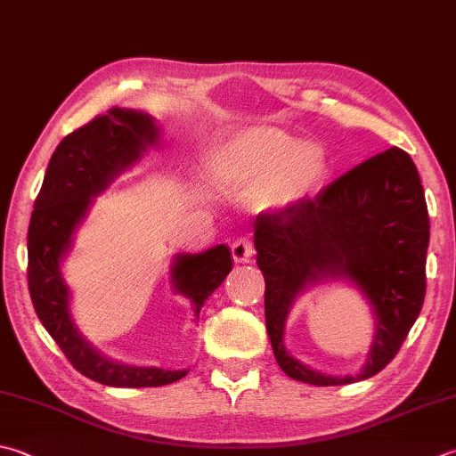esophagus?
<instances>
[{"mask_svg": "<svg viewBox=\"0 0 456 456\" xmlns=\"http://www.w3.org/2000/svg\"><path fill=\"white\" fill-rule=\"evenodd\" d=\"M252 254H254V248H252L250 238H240L234 244H232V257H234L236 264L250 262Z\"/></svg>", "mask_w": 456, "mask_h": 456, "instance_id": "esophagus-1", "label": "esophagus"}]
</instances>
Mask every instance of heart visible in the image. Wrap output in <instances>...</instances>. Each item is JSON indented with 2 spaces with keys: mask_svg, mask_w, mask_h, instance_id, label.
I'll return each instance as SVG.
<instances>
[{
  "mask_svg": "<svg viewBox=\"0 0 456 456\" xmlns=\"http://www.w3.org/2000/svg\"><path fill=\"white\" fill-rule=\"evenodd\" d=\"M210 173L220 192L248 196L257 210L281 212L320 191L330 162L315 144L272 126H250L214 151Z\"/></svg>",
  "mask_w": 456,
  "mask_h": 456,
  "instance_id": "b5f03b06",
  "label": "heart"
}]
</instances>
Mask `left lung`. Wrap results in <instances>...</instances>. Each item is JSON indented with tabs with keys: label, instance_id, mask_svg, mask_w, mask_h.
Masks as SVG:
<instances>
[{
	"label": "left lung",
	"instance_id": "obj_1",
	"mask_svg": "<svg viewBox=\"0 0 456 456\" xmlns=\"http://www.w3.org/2000/svg\"><path fill=\"white\" fill-rule=\"evenodd\" d=\"M254 246L265 280V330L281 371L320 387L369 379L397 354L425 299L428 212L415 162L397 147L375 154L314 200L260 214ZM338 279L362 290L376 317L372 347L355 376L323 374L285 347L295 299Z\"/></svg>",
	"mask_w": 456,
	"mask_h": 456
}]
</instances>
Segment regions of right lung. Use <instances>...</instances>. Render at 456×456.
<instances>
[{
	"instance_id": "add662e5",
	"label": "right lung",
	"mask_w": 456,
	"mask_h": 456,
	"mask_svg": "<svg viewBox=\"0 0 456 456\" xmlns=\"http://www.w3.org/2000/svg\"><path fill=\"white\" fill-rule=\"evenodd\" d=\"M159 142L160 126L142 110L115 107L94 117L59 142L31 212L28 281L36 314L77 371L109 387H160L188 373V369L117 362L93 347L75 325L71 289L63 278L75 232L87 220L94 199ZM230 270V248L218 244L200 254H176L170 281L176 294L191 299L199 320L204 302Z\"/></svg>"
}]
</instances>
